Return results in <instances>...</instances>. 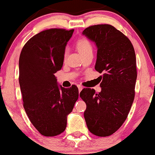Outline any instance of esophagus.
<instances>
[{
    "instance_id": "obj_1",
    "label": "esophagus",
    "mask_w": 155,
    "mask_h": 155,
    "mask_svg": "<svg viewBox=\"0 0 155 155\" xmlns=\"http://www.w3.org/2000/svg\"><path fill=\"white\" fill-rule=\"evenodd\" d=\"M78 88H79V92L81 91V90H82V89H83V87L81 86V85H78Z\"/></svg>"
}]
</instances>
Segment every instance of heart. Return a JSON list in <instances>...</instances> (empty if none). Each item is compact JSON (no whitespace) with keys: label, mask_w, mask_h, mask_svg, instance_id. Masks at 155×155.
<instances>
[{"label":"heart","mask_w":155,"mask_h":155,"mask_svg":"<svg viewBox=\"0 0 155 155\" xmlns=\"http://www.w3.org/2000/svg\"><path fill=\"white\" fill-rule=\"evenodd\" d=\"M76 47H77L78 50L80 51L81 54L84 55L87 53L92 51V44L89 39L86 38H80L76 41ZM68 55V49H65L63 53L64 59L67 58Z\"/></svg>","instance_id":"1"}]
</instances>
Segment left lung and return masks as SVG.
Here are the masks:
<instances>
[{
	"instance_id": "left-lung-1",
	"label": "left lung",
	"mask_w": 155,
	"mask_h": 155,
	"mask_svg": "<svg viewBox=\"0 0 155 155\" xmlns=\"http://www.w3.org/2000/svg\"><path fill=\"white\" fill-rule=\"evenodd\" d=\"M97 47L95 68L100 77L101 92L84 88L80 97L88 130L97 136H109L127 119L135 97L136 58L129 38L111 25H95L83 31Z\"/></svg>"
}]
</instances>
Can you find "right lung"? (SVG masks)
I'll use <instances>...</instances> for the list:
<instances>
[{
  "instance_id": "right-lung-1",
  "label": "right lung",
  "mask_w": 155,
  "mask_h": 155,
  "mask_svg": "<svg viewBox=\"0 0 155 155\" xmlns=\"http://www.w3.org/2000/svg\"><path fill=\"white\" fill-rule=\"evenodd\" d=\"M74 31L51 28L40 32L26 42L19 56L23 107L44 136H58L65 130L68 114L79 97L76 85L59 87L54 76L63 66L64 50Z\"/></svg>"
}]
</instances>
